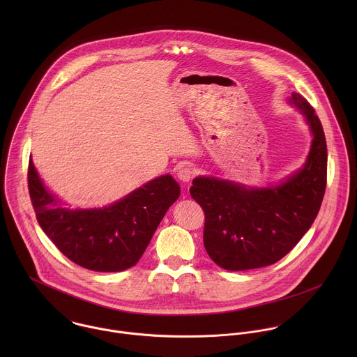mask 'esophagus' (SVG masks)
I'll use <instances>...</instances> for the list:
<instances>
[{"label": "esophagus", "instance_id": "34e87169", "mask_svg": "<svg viewBox=\"0 0 357 357\" xmlns=\"http://www.w3.org/2000/svg\"><path fill=\"white\" fill-rule=\"evenodd\" d=\"M194 174H195V170H194V167L190 166V165L181 166V167L178 169V172H177V177H178L181 181H184V183H188L190 180H192Z\"/></svg>", "mask_w": 357, "mask_h": 357}]
</instances>
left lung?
Returning a JSON list of instances; mask_svg holds the SVG:
<instances>
[{
	"mask_svg": "<svg viewBox=\"0 0 357 357\" xmlns=\"http://www.w3.org/2000/svg\"><path fill=\"white\" fill-rule=\"evenodd\" d=\"M290 102L304 114L313 136L303 169L269 188H246L214 177H197L190 188L204 211V249L224 269L275 264L293 250L319 213L327 183L323 126L305 98L291 93Z\"/></svg>",
	"mask_w": 357,
	"mask_h": 357,
	"instance_id": "8db88e82",
	"label": "left lung"
}]
</instances>
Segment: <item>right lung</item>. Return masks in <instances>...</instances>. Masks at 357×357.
Masks as SVG:
<instances>
[{
  "label": "right lung",
  "mask_w": 357,
  "mask_h": 357,
  "mask_svg": "<svg viewBox=\"0 0 357 357\" xmlns=\"http://www.w3.org/2000/svg\"><path fill=\"white\" fill-rule=\"evenodd\" d=\"M27 180L43 231L68 259L96 272H119L136 265L180 195V185L166 174L108 207L70 210L47 190L31 159Z\"/></svg>",
  "instance_id": "add662e5"
}]
</instances>
